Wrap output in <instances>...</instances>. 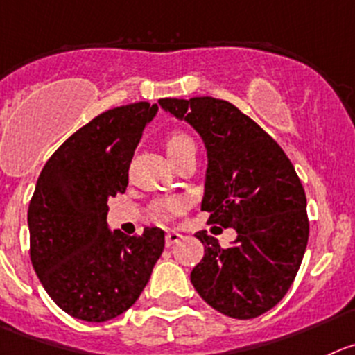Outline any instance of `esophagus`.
Here are the masks:
<instances>
[{
  "mask_svg": "<svg viewBox=\"0 0 355 355\" xmlns=\"http://www.w3.org/2000/svg\"><path fill=\"white\" fill-rule=\"evenodd\" d=\"M182 238L180 233H177V231H170V233H166V247H171V245L178 243Z\"/></svg>",
  "mask_w": 355,
  "mask_h": 355,
  "instance_id": "1",
  "label": "esophagus"
}]
</instances>
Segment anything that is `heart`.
I'll list each match as a JSON object with an SVG mask.
<instances>
[{
    "instance_id": "obj_1",
    "label": "heart",
    "mask_w": 355,
    "mask_h": 355,
    "mask_svg": "<svg viewBox=\"0 0 355 355\" xmlns=\"http://www.w3.org/2000/svg\"><path fill=\"white\" fill-rule=\"evenodd\" d=\"M164 147H166V154L168 157L171 159V162H173L175 159L180 157V155L187 154V152L196 150L193 138L182 131L168 132L166 138H164ZM180 208H182V203L178 200H161L154 205L155 215L161 218L171 217V215L177 214Z\"/></svg>"
}]
</instances>
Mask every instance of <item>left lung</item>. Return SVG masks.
Wrapping results in <instances>:
<instances>
[{
    "label": "left lung",
    "instance_id": "1",
    "mask_svg": "<svg viewBox=\"0 0 355 355\" xmlns=\"http://www.w3.org/2000/svg\"><path fill=\"white\" fill-rule=\"evenodd\" d=\"M187 122L207 148L201 210L208 223L233 227L223 248L200 231L205 256L191 273L201 297L233 319H254L286 296L308 243L306 196L280 145L234 105L203 96L159 99Z\"/></svg>",
    "mask_w": 355,
    "mask_h": 355
}]
</instances>
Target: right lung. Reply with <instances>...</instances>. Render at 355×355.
<instances>
[{"instance_id":"right-lung-1","label":"right lung","mask_w":355,"mask_h":355,"mask_svg":"<svg viewBox=\"0 0 355 355\" xmlns=\"http://www.w3.org/2000/svg\"><path fill=\"white\" fill-rule=\"evenodd\" d=\"M147 101L92 119L52 154L28 210L31 263L61 310L105 322L140 297L164 248V231H112L108 200L124 194L144 129L157 114Z\"/></svg>"}]
</instances>
